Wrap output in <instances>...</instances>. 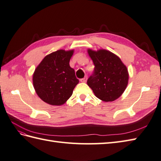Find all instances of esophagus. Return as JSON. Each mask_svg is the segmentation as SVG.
<instances>
[{"mask_svg": "<svg viewBox=\"0 0 161 161\" xmlns=\"http://www.w3.org/2000/svg\"><path fill=\"white\" fill-rule=\"evenodd\" d=\"M87 77H84V78H82V79H81L80 80V81L81 82H82V83H86V81H87Z\"/></svg>", "mask_w": 161, "mask_h": 161, "instance_id": "1", "label": "esophagus"}]
</instances>
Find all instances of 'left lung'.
<instances>
[{"label":"left lung","instance_id":"1","mask_svg":"<svg viewBox=\"0 0 161 161\" xmlns=\"http://www.w3.org/2000/svg\"><path fill=\"white\" fill-rule=\"evenodd\" d=\"M88 53L94 64L92 75L87 84L97 98L105 102L114 101L120 97L128 85L129 73L120 58L106 49Z\"/></svg>","mask_w":161,"mask_h":161}]
</instances>
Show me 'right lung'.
<instances>
[{
	"label": "right lung",
	"mask_w": 161,
	"mask_h": 161,
	"mask_svg": "<svg viewBox=\"0 0 161 161\" xmlns=\"http://www.w3.org/2000/svg\"><path fill=\"white\" fill-rule=\"evenodd\" d=\"M74 50L60 49L47 55L36 67L32 76L36 93L52 105L64 104L79 83L69 61Z\"/></svg>",
	"instance_id": "obj_1"
}]
</instances>
